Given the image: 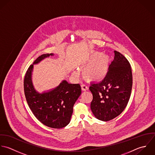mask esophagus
Here are the masks:
<instances>
[{
    "instance_id": "34e87169",
    "label": "esophagus",
    "mask_w": 155,
    "mask_h": 155,
    "mask_svg": "<svg viewBox=\"0 0 155 155\" xmlns=\"http://www.w3.org/2000/svg\"><path fill=\"white\" fill-rule=\"evenodd\" d=\"M81 87L82 91H87V90L89 89L88 87H87L86 84H82V85L81 86Z\"/></svg>"
}]
</instances>
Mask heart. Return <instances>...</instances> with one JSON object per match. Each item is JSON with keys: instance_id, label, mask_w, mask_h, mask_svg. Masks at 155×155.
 Wrapping results in <instances>:
<instances>
[{"instance_id": "1", "label": "heart", "mask_w": 155, "mask_h": 155, "mask_svg": "<svg viewBox=\"0 0 155 155\" xmlns=\"http://www.w3.org/2000/svg\"><path fill=\"white\" fill-rule=\"evenodd\" d=\"M109 63V58L99 53H94L91 57L83 60L81 66L85 67L83 70L84 77L89 81H99L106 75Z\"/></svg>"}]
</instances>
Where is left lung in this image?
<instances>
[{
    "label": "left lung",
    "mask_w": 155,
    "mask_h": 155,
    "mask_svg": "<svg viewBox=\"0 0 155 155\" xmlns=\"http://www.w3.org/2000/svg\"><path fill=\"white\" fill-rule=\"evenodd\" d=\"M132 87L130 64L123 54L114 51V59L104 80L91 83L89 87L94 116L100 120L109 121L120 115L128 103Z\"/></svg>",
    "instance_id": "left-lung-1"
}]
</instances>
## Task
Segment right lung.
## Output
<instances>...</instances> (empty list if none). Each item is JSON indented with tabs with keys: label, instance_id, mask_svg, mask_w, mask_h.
I'll use <instances>...</instances> for the list:
<instances>
[{
	"label": "right lung",
	"instance_id": "add662e5",
	"mask_svg": "<svg viewBox=\"0 0 155 155\" xmlns=\"http://www.w3.org/2000/svg\"><path fill=\"white\" fill-rule=\"evenodd\" d=\"M53 54H44L33 62L36 64ZM33 64L30 65L24 79V91L27 102L36 119L45 126L60 129L70 122L73 107L81 93L79 84H69L64 80L54 89L39 93L31 81Z\"/></svg>",
	"mask_w": 155,
	"mask_h": 155
}]
</instances>
